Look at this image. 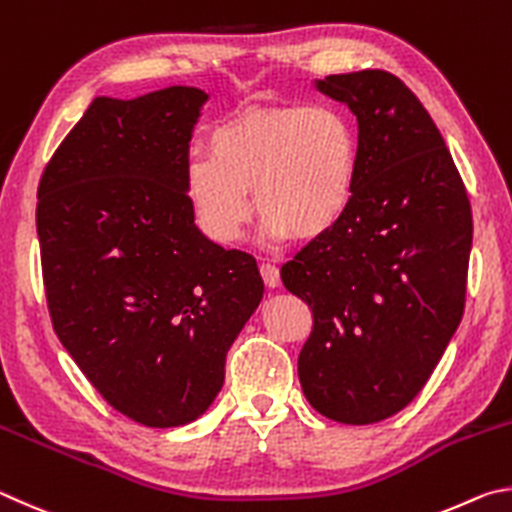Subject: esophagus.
<instances>
[{
    "label": "esophagus",
    "instance_id": "obj_1",
    "mask_svg": "<svg viewBox=\"0 0 512 512\" xmlns=\"http://www.w3.org/2000/svg\"><path fill=\"white\" fill-rule=\"evenodd\" d=\"M261 276H263L267 288H279V285H281V272H279V267H276V265L263 263L261 265Z\"/></svg>",
    "mask_w": 512,
    "mask_h": 512
}]
</instances>
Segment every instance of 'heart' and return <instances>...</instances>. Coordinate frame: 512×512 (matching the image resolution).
Listing matches in <instances>:
<instances>
[{
    "instance_id": "1",
    "label": "heart",
    "mask_w": 512,
    "mask_h": 512,
    "mask_svg": "<svg viewBox=\"0 0 512 512\" xmlns=\"http://www.w3.org/2000/svg\"><path fill=\"white\" fill-rule=\"evenodd\" d=\"M209 157L184 168V191L200 229L231 242L251 204L270 238L312 242L339 227L360 177V132L337 105L251 107L206 137Z\"/></svg>"
}]
</instances>
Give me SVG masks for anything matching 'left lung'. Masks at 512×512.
Returning <instances> with one entry per match:
<instances>
[{
	"label": "left lung",
	"mask_w": 512,
	"mask_h": 512,
	"mask_svg": "<svg viewBox=\"0 0 512 512\" xmlns=\"http://www.w3.org/2000/svg\"><path fill=\"white\" fill-rule=\"evenodd\" d=\"M317 89L357 116L360 177L346 218L281 279L312 312L299 353L308 402L371 425L418 396L461 324L472 209L436 123L398 76L364 69Z\"/></svg>",
	"instance_id": "8db88e82"
}]
</instances>
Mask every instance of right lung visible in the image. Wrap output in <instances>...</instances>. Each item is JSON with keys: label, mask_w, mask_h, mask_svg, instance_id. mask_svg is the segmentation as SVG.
Returning <instances> with one entry per match:
<instances>
[{"label": "right lung", "mask_w": 512, "mask_h": 512, "mask_svg": "<svg viewBox=\"0 0 512 512\" xmlns=\"http://www.w3.org/2000/svg\"><path fill=\"white\" fill-rule=\"evenodd\" d=\"M206 98L182 85L94 98L38 186L53 330L107 405L146 427L209 409L263 299L254 256L206 238L184 191Z\"/></svg>", "instance_id": "add662e5"}]
</instances>
